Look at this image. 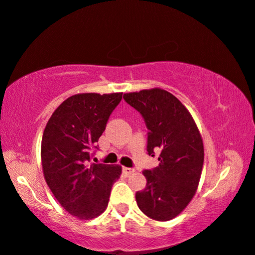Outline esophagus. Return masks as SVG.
Masks as SVG:
<instances>
[{
    "label": "esophagus",
    "instance_id": "34e87169",
    "mask_svg": "<svg viewBox=\"0 0 255 255\" xmlns=\"http://www.w3.org/2000/svg\"><path fill=\"white\" fill-rule=\"evenodd\" d=\"M123 172L124 174L130 175L131 173H133V169H131V167H123Z\"/></svg>",
    "mask_w": 255,
    "mask_h": 255
}]
</instances>
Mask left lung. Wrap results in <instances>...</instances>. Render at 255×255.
Wrapping results in <instances>:
<instances>
[{"mask_svg": "<svg viewBox=\"0 0 255 255\" xmlns=\"http://www.w3.org/2000/svg\"><path fill=\"white\" fill-rule=\"evenodd\" d=\"M144 118L147 153L161 150L158 166L144 170L147 183L136 192L139 209L149 218L166 222L195 196L204 165V144L192 116L173 94L162 89L124 94Z\"/></svg>", "mask_w": 255, "mask_h": 255, "instance_id": "obj_1", "label": "left lung"}]
</instances>
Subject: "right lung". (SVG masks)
Returning a JSON list of instances; mask_svg holds the SVG:
<instances>
[{"mask_svg":"<svg viewBox=\"0 0 255 255\" xmlns=\"http://www.w3.org/2000/svg\"><path fill=\"white\" fill-rule=\"evenodd\" d=\"M123 93H81L66 99L51 115L41 139V163L49 189L64 209L80 219L106 210L122 166L94 164L91 150Z\"/></svg>","mask_w":255,"mask_h":255,"instance_id":"right-lung-1","label":"right lung"}]
</instances>
